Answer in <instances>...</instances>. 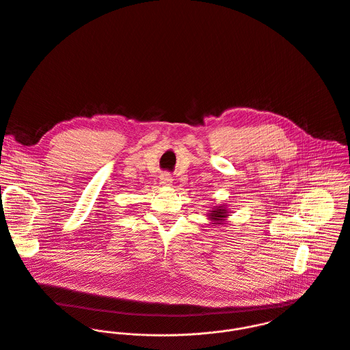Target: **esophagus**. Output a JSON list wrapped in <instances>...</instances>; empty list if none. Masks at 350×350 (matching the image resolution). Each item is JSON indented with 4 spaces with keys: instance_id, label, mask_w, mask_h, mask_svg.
Returning <instances> with one entry per match:
<instances>
[{
    "instance_id": "obj_1",
    "label": "esophagus",
    "mask_w": 350,
    "mask_h": 350,
    "mask_svg": "<svg viewBox=\"0 0 350 350\" xmlns=\"http://www.w3.org/2000/svg\"><path fill=\"white\" fill-rule=\"evenodd\" d=\"M159 181H161L162 185L169 187V185H172V183H173V177H172L169 173H162V174L159 176Z\"/></svg>"
}]
</instances>
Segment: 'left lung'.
I'll return each mask as SVG.
<instances>
[{
  "mask_svg": "<svg viewBox=\"0 0 350 350\" xmlns=\"http://www.w3.org/2000/svg\"><path fill=\"white\" fill-rule=\"evenodd\" d=\"M228 217V211L223 206H217L208 212V219L212 220V224H226Z\"/></svg>",
  "mask_w": 350,
  "mask_h": 350,
  "instance_id": "obj_1",
  "label": "left lung"
}]
</instances>
